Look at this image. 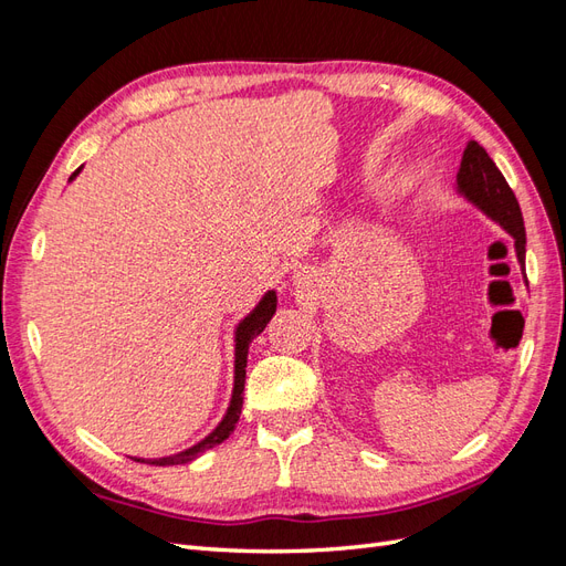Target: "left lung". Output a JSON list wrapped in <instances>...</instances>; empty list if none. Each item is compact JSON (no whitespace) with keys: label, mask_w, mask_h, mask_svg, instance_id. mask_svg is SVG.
<instances>
[{"label":"left lung","mask_w":566,"mask_h":566,"mask_svg":"<svg viewBox=\"0 0 566 566\" xmlns=\"http://www.w3.org/2000/svg\"><path fill=\"white\" fill-rule=\"evenodd\" d=\"M458 188L465 193L474 205H479L489 217H493L499 224L515 235V248L520 264L524 269V248H526V233H524V219L520 202L507 186L501 169L489 158V153L476 142H470L468 148L462 150V160L458 169Z\"/></svg>","instance_id":"left-lung-1"}]
</instances>
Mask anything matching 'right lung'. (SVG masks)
<instances>
[{
    "label": "right lung",
    "instance_id": "add662e5",
    "mask_svg": "<svg viewBox=\"0 0 566 566\" xmlns=\"http://www.w3.org/2000/svg\"><path fill=\"white\" fill-rule=\"evenodd\" d=\"M80 169L82 167L75 169L71 179H75V175H80ZM273 312H276V293H273V290H271V293H266L264 300L254 306V312L250 316H245L241 321V325H238V331H235V382H233V397H231V406L227 410V416H224V420L219 422L217 430L210 437H205L200 443H196L193 449H186V451H181L177 455L156 458V460H142V458H134V460L146 462V465H158V468L184 465V462H191L200 453H205L208 449H214V447H219L221 441L229 439V434L235 430V422H238V418H241V408H243L248 347H250V342L266 328V323L271 321Z\"/></svg>",
    "mask_w": 566,
    "mask_h": 566
}]
</instances>
